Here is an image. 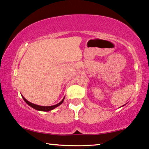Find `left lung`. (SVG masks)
Instances as JSON below:
<instances>
[{
    "mask_svg": "<svg viewBox=\"0 0 149 149\" xmlns=\"http://www.w3.org/2000/svg\"><path fill=\"white\" fill-rule=\"evenodd\" d=\"M122 106H124V105H122Z\"/></svg>",
    "mask_w": 149,
    "mask_h": 149,
    "instance_id": "8db88e82",
    "label": "left lung"
}]
</instances>
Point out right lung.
I'll return each instance as SVG.
<instances>
[{"label":"right lung","mask_w":149,"mask_h":149,"mask_svg":"<svg viewBox=\"0 0 149 149\" xmlns=\"http://www.w3.org/2000/svg\"><path fill=\"white\" fill-rule=\"evenodd\" d=\"M21 96H22L23 100L25 101V103H26L27 104L29 105V106H31V107H33V109H36V110L42 111H50V110H52V109L56 108V107H57L58 106H59L60 105H61L62 103H63V101L64 100V97L63 100H62L61 101H60V103H57V104H56V105H51V106H42V105H36V104H34V103H32L31 102H29V101H27L26 99H25L23 95H21Z\"/></svg>","instance_id":"right-lung-1"}]
</instances>
